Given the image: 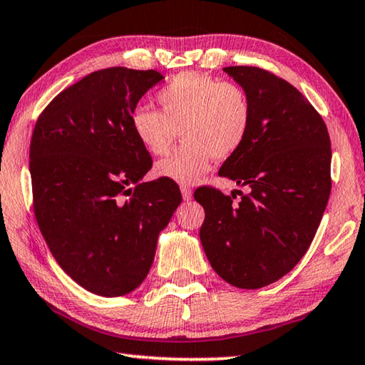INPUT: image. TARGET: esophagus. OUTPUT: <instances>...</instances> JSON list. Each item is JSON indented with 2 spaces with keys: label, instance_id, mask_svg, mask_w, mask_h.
I'll return each mask as SVG.
<instances>
[{
  "label": "esophagus",
  "instance_id": "esophagus-1",
  "mask_svg": "<svg viewBox=\"0 0 365 365\" xmlns=\"http://www.w3.org/2000/svg\"><path fill=\"white\" fill-rule=\"evenodd\" d=\"M181 194H182V199H184V200H190V199H192V190H190V187L182 186V187H181Z\"/></svg>",
  "mask_w": 365,
  "mask_h": 365
}]
</instances>
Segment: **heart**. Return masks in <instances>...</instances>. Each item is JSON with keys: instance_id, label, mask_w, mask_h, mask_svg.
<instances>
[{"instance_id": "b5f03b06", "label": "heart", "mask_w": 365, "mask_h": 365, "mask_svg": "<svg viewBox=\"0 0 365 365\" xmlns=\"http://www.w3.org/2000/svg\"><path fill=\"white\" fill-rule=\"evenodd\" d=\"M162 110L139 106L131 130L152 155H165L178 138L179 147L155 165V175L179 184H194L207 175L212 157L225 160L245 143L252 125V104L234 83L187 72L179 73L157 94Z\"/></svg>"}]
</instances>
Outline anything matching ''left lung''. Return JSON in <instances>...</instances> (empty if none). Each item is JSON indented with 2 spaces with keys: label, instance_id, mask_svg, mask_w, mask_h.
Wrapping results in <instances>:
<instances>
[{
  "label": "left lung",
  "instance_id": "1",
  "mask_svg": "<svg viewBox=\"0 0 365 365\" xmlns=\"http://www.w3.org/2000/svg\"><path fill=\"white\" fill-rule=\"evenodd\" d=\"M222 70L247 93L252 125L218 175L250 190L239 203L207 186L194 199L205 210L200 242L215 272L255 290L290 272L314 239L331 189L330 138L289 81L258 67Z\"/></svg>",
  "mask_w": 365,
  "mask_h": 365
}]
</instances>
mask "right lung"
Segmentation results:
<instances>
[{"mask_svg":"<svg viewBox=\"0 0 365 365\" xmlns=\"http://www.w3.org/2000/svg\"><path fill=\"white\" fill-rule=\"evenodd\" d=\"M162 80L157 70H98L57 94L31 134L36 222L62 269L96 295L143 284L182 200L170 179L140 182L152 157L131 130L139 99Z\"/></svg>","mask_w":365,"mask_h":365,"instance_id":"add662e5","label":"right lung"}]
</instances>
